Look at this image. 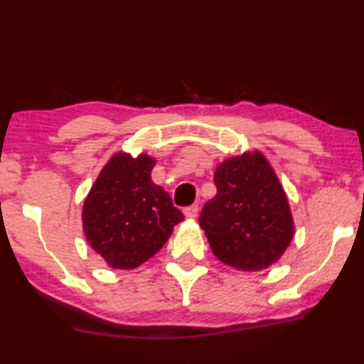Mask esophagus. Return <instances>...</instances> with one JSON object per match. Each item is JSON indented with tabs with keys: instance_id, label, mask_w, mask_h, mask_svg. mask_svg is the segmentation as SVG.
I'll return each instance as SVG.
<instances>
[{
	"instance_id": "34e87169",
	"label": "esophagus",
	"mask_w": 364,
	"mask_h": 364,
	"mask_svg": "<svg viewBox=\"0 0 364 364\" xmlns=\"http://www.w3.org/2000/svg\"><path fill=\"white\" fill-rule=\"evenodd\" d=\"M183 213H184V216H186V218L194 219V218L198 216V206H196V204H191V206L184 208Z\"/></svg>"
}]
</instances>
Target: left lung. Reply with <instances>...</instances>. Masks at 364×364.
<instances>
[{
  "instance_id": "8db88e82",
  "label": "left lung",
  "mask_w": 364,
  "mask_h": 364,
  "mask_svg": "<svg viewBox=\"0 0 364 364\" xmlns=\"http://www.w3.org/2000/svg\"><path fill=\"white\" fill-rule=\"evenodd\" d=\"M214 184L216 196L199 216L214 255L245 272L277 262L295 228L285 191L267 158L257 150L228 158L216 168Z\"/></svg>"
}]
</instances>
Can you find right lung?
Wrapping results in <instances>:
<instances>
[{
  "label": "right lung",
  "mask_w": 364,
  "mask_h": 364,
  "mask_svg": "<svg viewBox=\"0 0 364 364\" xmlns=\"http://www.w3.org/2000/svg\"><path fill=\"white\" fill-rule=\"evenodd\" d=\"M153 166L155 160L145 153H115L85 198V239L112 269L146 262L184 219L170 194L151 181Z\"/></svg>",
  "instance_id": "1"
}]
</instances>
